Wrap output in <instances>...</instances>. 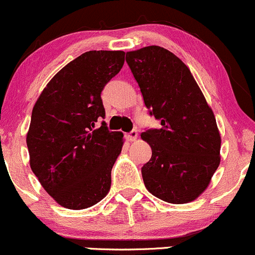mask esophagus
Instances as JSON below:
<instances>
[{
    "label": "esophagus",
    "mask_w": 255,
    "mask_h": 255,
    "mask_svg": "<svg viewBox=\"0 0 255 255\" xmlns=\"http://www.w3.org/2000/svg\"><path fill=\"white\" fill-rule=\"evenodd\" d=\"M126 138H127V140H129V141L135 140V139L138 138V132H136V129H133L132 132L126 134Z\"/></svg>",
    "instance_id": "esophagus-1"
}]
</instances>
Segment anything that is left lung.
I'll list each match as a JSON object with an SVG mask.
<instances>
[{
    "label": "left lung",
    "instance_id": "left-lung-1",
    "mask_svg": "<svg viewBox=\"0 0 255 255\" xmlns=\"http://www.w3.org/2000/svg\"><path fill=\"white\" fill-rule=\"evenodd\" d=\"M150 115L161 128L141 139L152 150L141 168L150 194L168 203L191 202L211 183L220 163V138L212 109L177 55L158 46L126 53Z\"/></svg>",
    "mask_w": 255,
    "mask_h": 255
}]
</instances>
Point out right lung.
Wrapping results in <instances>:
<instances>
[{"label": "right lung", "instance_id": "1", "mask_svg": "<svg viewBox=\"0 0 255 255\" xmlns=\"http://www.w3.org/2000/svg\"><path fill=\"white\" fill-rule=\"evenodd\" d=\"M125 64L122 50H89L49 81L32 109L26 135L30 167L53 200L85 209L108 195L111 169L121 153L123 134L103 121L100 94Z\"/></svg>", "mask_w": 255, "mask_h": 255}]
</instances>
